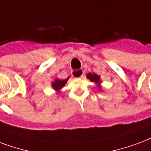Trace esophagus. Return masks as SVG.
<instances>
[{
  "label": "esophagus",
  "mask_w": 151,
  "mask_h": 151,
  "mask_svg": "<svg viewBox=\"0 0 151 151\" xmlns=\"http://www.w3.org/2000/svg\"><path fill=\"white\" fill-rule=\"evenodd\" d=\"M72 75L75 78H82L84 77V72L82 70H73L72 72Z\"/></svg>",
  "instance_id": "esophagus-1"
}]
</instances>
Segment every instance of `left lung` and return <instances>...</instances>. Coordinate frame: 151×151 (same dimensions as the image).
<instances>
[{"label":"left lung","instance_id":"left-lung-1","mask_svg":"<svg viewBox=\"0 0 151 151\" xmlns=\"http://www.w3.org/2000/svg\"><path fill=\"white\" fill-rule=\"evenodd\" d=\"M87 78L89 79L90 81H92V82H94L97 84L98 86V88L99 91H101L102 90V87H101V77L98 74H96L94 73H87Z\"/></svg>","mask_w":151,"mask_h":151}]
</instances>
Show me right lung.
<instances>
[{
    "label": "right lung",
    "instance_id": "1",
    "mask_svg": "<svg viewBox=\"0 0 151 151\" xmlns=\"http://www.w3.org/2000/svg\"><path fill=\"white\" fill-rule=\"evenodd\" d=\"M69 78H70V77H69L68 78L65 79V80H61V79L59 78H56L55 80L51 83L52 88L55 90L56 92L58 93L59 91L65 86V84H66V82L68 81Z\"/></svg>",
    "mask_w": 151,
    "mask_h": 151
}]
</instances>
